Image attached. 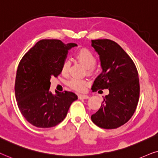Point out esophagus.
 I'll use <instances>...</instances> for the list:
<instances>
[{"label":"esophagus","mask_w":158,"mask_h":158,"mask_svg":"<svg viewBox=\"0 0 158 158\" xmlns=\"http://www.w3.org/2000/svg\"><path fill=\"white\" fill-rule=\"evenodd\" d=\"M79 99H80V100H84V99H88L89 98V96L88 95H86V94H79Z\"/></svg>","instance_id":"esophagus-1"}]
</instances>
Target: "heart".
<instances>
[{"mask_svg": "<svg viewBox=\"0 0 158 158\" xmlns=\"http://www.w3.org/2000/svg\"><path fill=\"white\" fill-rule=\"evenodd\" d=\"M76 58L85 69H88L89 72L92 71V69L96 64V58L94 57V56L89 50L87 49L79 50L76 54ZM69 66H70V64H69V61H68V60H65L63 63L61 67V72L63 74H66V73H68ZM87 85L88 81L85 79H72L69 82V85L72 89L79 92L84 91Z\"/></svg>", "mask_w": 158, "mask_h": 158, "instance_id": "obj_1", "label": "heart"}]
</instances>
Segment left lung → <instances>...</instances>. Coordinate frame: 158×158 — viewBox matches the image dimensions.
Wrapping results in <instances>:
<instances>
[{"label":"left lung","mask_w":158,"mask_h":158,"mask_svg":"<svg viewBox=\"0 0 158 158\" xmlns=\"http://www.w3.org/2000/svg\"><path fill=\"white\" fill-rule=\"evenodd\" d=\"M91 43L98 52L102 69L92 89L109 90L91 119L100 128L116 129L129 121L136 110L139 97L137 70L131 58L114 41L102 39Z\"/></svg>","instance_id":"1"}]
</instances>
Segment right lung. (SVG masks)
I'll return each mask as SVG.
<instances>
[{"mask_svg":"<svg viewBox=\"0 0 158 158\" xmlns=\"http://www.w3.org/2000/svg\"><path fill=\"white\" fill-rule=\"evenodd\" d=\"M77 45L59 40H42L35 44L19 64L15 95L19 108L27 121L39 128L56 126L66 116L78 97L73 92L50 91V78L57 77L69 50Z\"/></svg>","mask_w":158,"mask_h":158,"instance_id":"1","label":"right lung"}]
</instances>
